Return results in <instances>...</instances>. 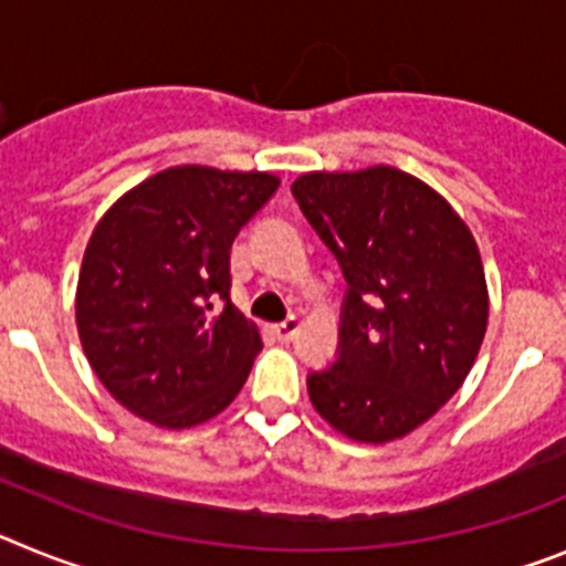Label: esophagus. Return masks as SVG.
<instances>
[{"instance_id": "obj_1", "label": "esophagus", "mask_w": 566, "mask_h": 566, "mask_svg": "<svg viewBox=\"0 0 566 566\" xmlns=\"http://www.w3.org/2000/svg\"><path fill=\"white\" fill-rule=\"evenodd\" d=\"M297 332H300L297 317H286L280 326H274V337H277L280 343H292V339L297 337Z\"/></svg>"}]
</instances>
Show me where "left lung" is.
<instances>
[{
	"instance_id": "left-lung-1",
	"label": "left lung",
	"mask_w": 566,
	"mask_h": 566,
	"mask_svg": "<svg viewBox=\"0 0 566 566\" xmlns=\"http://www.w3.org/2000/svg\"><path fill=\"white\" fill-rule=\"evenodd\" d=\"M292 195L348 283L337 359L308 374L312 405L357 442L405 437L476 363L490 308L476 240L442 195L382 164L300 175Z\"/></svg>"
}]
</instances>
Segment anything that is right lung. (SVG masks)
Instances as JSON below:
<instances>
[{
	"instance_id": "add662e5",
	"label": "right lung",
	"mask_w": 566,
	"mask_h": 566,
	"mask_svg": "<svg viewBox=\"0 0 566 566\" xmlns=\"http://www.w3.org/2000/svg\"><path fill=\"white\" fill-rule=\"evenodd\" d=\"M277 187L269 172L187 164L129 189L96 223L78 272V339L135 417L181 431L243 388L263 339L232 303L229 252Z\"/></svg>"
}]
</instances>
